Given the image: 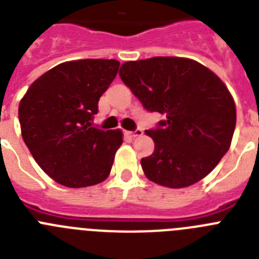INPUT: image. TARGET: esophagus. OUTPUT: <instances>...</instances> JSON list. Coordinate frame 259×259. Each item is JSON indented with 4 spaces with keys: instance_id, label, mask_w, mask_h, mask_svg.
Wrapping results in <instances>:
<instances>
[{
    "instance_id": "1",
    "label": "esophagus",
    "mask_w": 259,
    "mask_h": 259,
    "mask_svg": "<svg viewBox=\"0 0 259 259\" xmlns=\"http://www.w3.org/2000/svg\"><path fill=\"white\" fill-rule=\"evenodd\" d=\"M128 134L131 135L132 137L141 136V135H143V130H141V128H136V130H135V131H132V132H128Z\"/></svg>"
}]
</instances>
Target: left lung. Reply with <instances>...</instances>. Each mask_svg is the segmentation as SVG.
I'll use <instances>...</instances> for the list:
<instances>
[{"label": "left lung", "instance_id": "1", "mask_svg": "<svg viewBox=\"0 0 259 259\" xmlns=\"http://www.w3.org/2000/svg\"><path fill=\"white\" fill-rule=\"evenodd\" d=\"M119 76L148 111L164 115L145 131L154 141L153 154L141 159L146 178L184 188L211 172L230 149L236 125V106L223 81L179 57L125 62Z\"/></svg>", "mask_w": 259, "mask_h": 259}]
</instances>
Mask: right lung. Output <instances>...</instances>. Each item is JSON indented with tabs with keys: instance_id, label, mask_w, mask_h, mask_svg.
Here are the masks:
<instances>
[{
	"instance_id": "obj_1",
	"label": "right lung",
	"mask_w": 259,
	"mask_h": 259,
	"mask_svg": "<svg viewBox=\"0 0 259 259\" xmlns=\"http://www.w3.org/2000/svg\"><path fill=\"white\" fill-rule=\"evenodd\" d=\"M115 59H80L53 67L19 104L23 140L38 166L59 184L83 188L109 176L122 132L92 124L100 97L115 79Z\"/></svg>"
}]
</instances>
